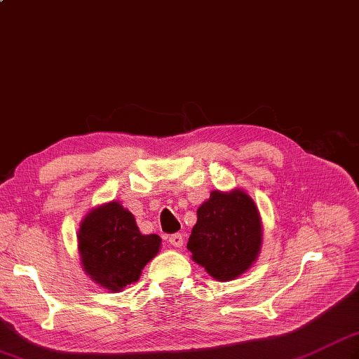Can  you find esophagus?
Listing matches in <instances>:
<instances>
[{
	"instance_id": "34e87169",
	"label": "esophagus",
	"mask_w": 359,
	"mask_h": 359,
	"mask_svg": "<svg viewBox=\"0 0 359 359\" xmlns=\"http://www.w3.org/2000/svg\"><path fill=\"white\" fill-rule=\"evenodd\" d=\"M170 243H171L172 247H177V248H180L182 245H184V236L179 234V233L171 234V236H170Z\"/></svg>"
}]
</instances>
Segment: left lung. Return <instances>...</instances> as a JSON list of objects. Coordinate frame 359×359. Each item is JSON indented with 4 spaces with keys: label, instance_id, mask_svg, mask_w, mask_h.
<instances>
[{
    "label": "left lung",
    "instance_id": "left-lung-1",
    "mask_svg": "<svg viewBox=\"0 0 359 359\" xmlns=\"http://www.w3.org/2000/svg\"><path fill=\"white\" fill-rule=\"evenodd\" d=\"M187 247L211 278L222 282L239 278L262 248V219L255 201L241 188L211 191L197 210Z\"/></svg>",
    "mask_w": 359,
    "mask_h": 359
}]
</instances>
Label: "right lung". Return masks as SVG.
Wrapping results in <instances>:
<instances>
[{"label":"right lung","mask_w":359,"mask_h":359,"mask_svg":"<svg viewBox=\"0 0 359 359\" xmlns=\"http://www.w3.org/2000/svg\"><path fill=\"white\" fill-rule=\"evenodd\" d=\"M77 242L83 270L109 292L139 280L162 247L160 236L142 234L133 212L117 201L98 205L83 217Z\"/></svg>","instance_id":"right-lung-1"}]
</instances>
